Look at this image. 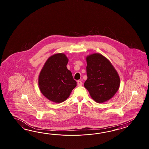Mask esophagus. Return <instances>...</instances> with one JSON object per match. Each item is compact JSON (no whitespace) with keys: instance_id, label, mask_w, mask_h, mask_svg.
Instances as JSON below:
<instances>
[{"instance_id":"obj_1","label":"esophagus","mask_w":149,"mask_h":149,"mask_svg":"<svg viewBox=\"0 0 149 149\" xmlns=\"http://www.w3.org/2000/svg\"><path fill=\"white\" fill-rule=\"evenodd\" d=\"M77 85L78 86H81L82 85V82L81 81H79L78 80V81H77Z\"/></svg>"}]
</instances>
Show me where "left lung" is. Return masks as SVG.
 <instances>
[{
    "instance_id": "obj_1",
    "label": "left lung",
    "mask_w": 149,
    "mask_h": 149,
    "mask_svg": "<svg viewBox=\"0 0 149 149\" xmlns=\"http://www.w3.org/2000/svg\"><path fill=\"white\" fill-rule=\"evenodd\" d=\"M87 79L84 86L92 98L103 103L112 98L120 86V78L110 62L102 55L94 54L86 58Z\"/></svg>"
}]
</instances>
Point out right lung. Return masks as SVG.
<instances>
[{"mask_svg": "<svg viewBox=\"0 0 149 149\" xmlns=\"http://www.w3.org/2000/svg\"><path fill=\"white\" fill-rule=\"evenodd\" d=\"M68 59L62 53L48 59L39 77L41 93L49 100L61 103L66 100L77 86L71 72L67 69Z\"/></svg>", "mask_w": 149, "mask_h": 149, "instance_id": "add662e5", "label": "right lung"}]
</instances>
